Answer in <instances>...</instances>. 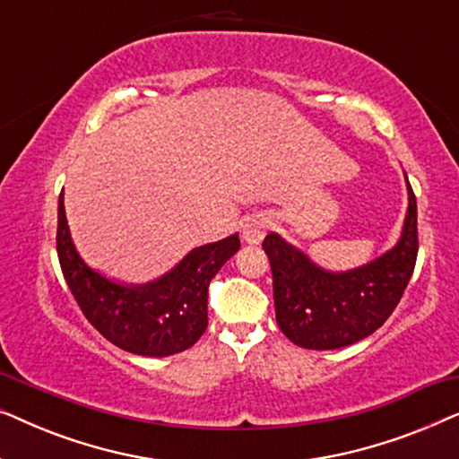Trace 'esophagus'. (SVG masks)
<instances>
[{"mask_svg": "<svg viewBox=\"0 0 459 459\" xmlns=\"http://www.w3.org/2000/svg\"><path fill=\"white\" fill-rule=\"evenodd\" d=\"M269 221L267 215H253V217H247L242 223V238L247 240L248 244H259L263 240V236H265V231L269 230Z\"/></svg>", "mask_w": 459, "mask_h": 459, "instance_id": "obj_1", "label": "esophagus"}]
</instances>
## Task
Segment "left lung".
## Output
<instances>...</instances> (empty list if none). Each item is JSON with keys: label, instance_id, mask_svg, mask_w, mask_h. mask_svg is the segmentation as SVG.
<instances>
[{"label": "left lung", "instance_id": "8db88e82", "mask_svg": "<svg viewBox=\"0 0 459 459\" xmlns=\"http://www.w3.org/2000/svg\"><path fill=\"white\" fill-rule=\"evenodd\" d=\"M407 194L410 206L397 247L353 272H324L278 234L265 236L275 319L294 344L313 351L349 347L391 317L418 259V206L410 184Z\"/></svg>", "mask_w": 459, "mask_h": 459}]
</instances>
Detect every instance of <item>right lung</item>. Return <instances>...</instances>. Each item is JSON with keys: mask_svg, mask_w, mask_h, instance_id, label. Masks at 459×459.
Wrapping results in <instances>:
<instances>
[{"mask_svg": "<svg viewBox=\"0 0 459 459\" xmlns=\"http://www.w3.org/2000/svg\"><path fill=\"white\" fill-rule=\"evenodd\" d=\"M240 248L238 234L194 248L178 267L143 286L106 280L83 263L68 234L65 198H58L56 250L74 300L93 328L118 349L167 357L190 349L209 325V284Z\"/></svg>", "mask_w": 459, "mask_h": 459, "instance_id": "right-lung-1", "label": "right lung"}]
</instances>
